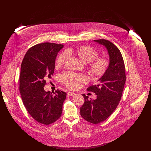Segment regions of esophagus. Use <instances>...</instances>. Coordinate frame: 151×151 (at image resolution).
Returning <instances> with one entry per match:
<instances>
[{
    "label": "esophagus",
    "instance_id": "34e87169",
    "mask_svg": "<svg viewBox=\"0 0 151 151\" xmlns=\"http://www.w3.org/2000/svg\"><path fill=\"white\" fill-rule=\"evenodd\" d=\"M76 94L75 93H73V92H68V93H67V96H75Z\"/></svg>",
    "mask_w": 151,
    "mask_h": 151
}]
</instances>
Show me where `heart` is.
<instances>
[{
  "label": "heart",
  "instance_id": "b5f03b06",
  "mask_svg": "<svg viewBox=\"0 0 151 151\" xmlns=\"http://www.w3.org/2000/svg\"><path fill=\"white\" fill-rule=\"evenodd\" d=\"M68 54H73L83 63H88V69L92 76L96 78L102 77L108 70L110 62L105 57H97L99 52L89 46H81L75 49H70L60 53L55 62L57 68H60L65 64L68 58ZM61 80L65 86L70 89H75L81 83H86L88 78L84 74L65 72L61 75Z\"/></svg>",
  "mask_w": 151,
  "mask_h": 151
}]
</instances>
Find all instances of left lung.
I'll list each match as a JSON object with an SVG mask.
<instances>
[{"label": "left lung", "instance_id": "1", "mask_svg": "<svg viewBox=\"0 0 151 151\" xmlns=\"http://www.w3.org/2000/svg\"><path fill=\"white\" fill-rule=\"evenodd\" d=\"M94 41L106 48L110 65L107 71L98 80L99 84L87 88L97 95V99L89 100L88 96L82 94L85 101L80 108V115L86 121L97 124L105 121L119 104L126 82V72L122 54L115 45L104 39Z\"/></svg>", "mask_w": 151, "mask_h": 151}]
</instances>
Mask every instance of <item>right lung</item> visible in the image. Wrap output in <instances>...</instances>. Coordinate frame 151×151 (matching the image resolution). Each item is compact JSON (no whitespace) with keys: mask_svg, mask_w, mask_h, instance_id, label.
I'll return each mask as SVG.
<instances>
[{"mask_svg":"<svg viewBox=\"0 0 151 151\" xmlns=\"http://www.w3.org/2000/svg\"><path fill=\"white\" fill-rule=\"evenodd\" d=\"M63 45L49 42L30 47L22 60L19 89L22 102L30 115L43 124L55 122L61 116L67 94L57 90L46 92V80L54 72L58 52Z\"/></svg>","mask_w":151,"mask_h":151,"instance_id":"right-lung-1","label":"right lung"}]
</instances>
